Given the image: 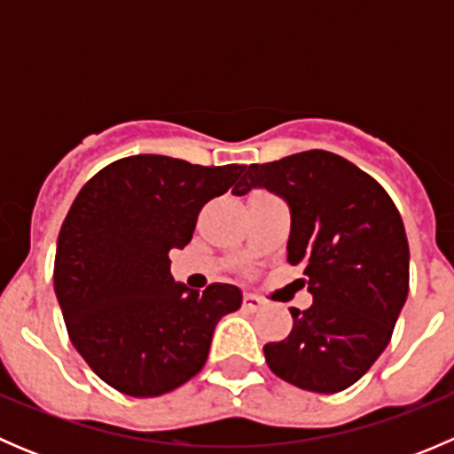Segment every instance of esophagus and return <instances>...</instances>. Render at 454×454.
Masks as SVG:
<instances>
[{
    "mask_svg": "<svg viewBox=\"0 0 454 454\" xmlns=\"http://www.w3.org/2000/svg\"><path fill=\"white\" fill-rule=\"evenodd\" d=\"M263 305L265 303L259 299V296H254V294H246L244 296V309H248V312H259Z\"/></svg>",
    "mask_w": 454,
    "mask_h": 454,
    "instance_id": "34e87169",
    "label": "esophagus"
}]
</instances>
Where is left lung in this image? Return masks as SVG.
Instances as JSON below:
<instances>
[{
	"mask_svg": "<svg viewBox=\"0 0 454 454\" xmlns=\"http://www.w3.org/2000/svg\"><path fill=\"white\" fill-rule=\"evenodd\" d=\"M254 186L290 206L287 261L305 265L314 296L305 312L290 309L294 327L263 347L265 363L305 391H345L387 349L409 296V241L400 213L373 177L320 149L250 164L232 193Z\"/></svg>",
	"mask_w": 454,
	"mask_h": 454,
	"instance_id": "obj_1",
	"label": "left lung"
}]
</instances>
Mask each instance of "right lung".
Here are the masks:
<instances>
[{
	"label": "right lung",
	"mask_w": 454,
	"mask_h": 454,
	"mask_svg": "<svg viewBox=\"0 0 454 454\" xmlns=\"http://www.w3.org/2000/svg\"><path fill=\"white\" fill-rule=\"evenodd\" d=\"M244 164L200 167L129 155L100 168L67 210L54 256V292L67 336L103 382L158 397L208 358L219 318L241 308L228 283L189 290L171 277L206 201L226 193Z\"/></svg>",
	"instance_id": "obj_1"
}]
</instances>
